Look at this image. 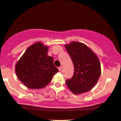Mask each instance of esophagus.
I'll list each match as a JSON object with an SVG mask.
<instances>
[{
    "mask_svg": "<svg viewBox=\"0 0 121 121\" xmlns=\"http://www.w3.org/2000/svg\"><path fill=\"white\" fill-rule=\"evenodd\" d=\"M58 69H59V71H61V70H62V67H59V68H58Z\"/></svg>",
    "mask_w": 121,
    "mask_h": 121,
    "instance_id": "1",
    "label": "esophagus"
}]
</instances>
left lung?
I'll return each instance as SVG.
<instances>
[{"instance_id": "left-lung-1", "label": "left lung", "mask_w": 121, "mask_h": 121, "mask_svg": "<svg viewBox=\"0 0 121 121\" xmlns=\"http://www.w3.org/2000/svg\"><path fill=\"white\" fill-rule=\"evenodd\" d=\"M65 48L74 67L73 76L66 80V85L77 95L88 92L95 85L101 75L98 58L86 45L78 42L67 44Z\"/></svg>"}]
</instances>
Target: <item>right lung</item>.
I'll use <instances>...</instances> for the list:
<instances>
[{
  "instance_id": "1",
  "label": "right lung",
  "mask_w": 121,
  "mask_h": 121,
  "mask_svg": "<svg viewBox=\"0 0 121 121\" xmlns=\"http://www.w3.org/2000/svg\"><path fill=\"white\" fill-rule=\"evenodd\" d=\"M48 46L41 42L35 43L26 49L16 63V75L27 88L40 89L46 86L58 72L53 58L48 55Z\"/></svg>"
}]
</instances>
